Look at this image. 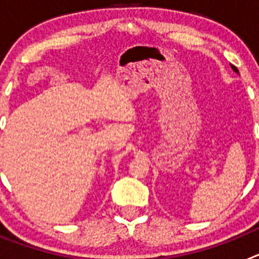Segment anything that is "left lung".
Returning <instances> with one entry per match:
<instances>
[{
	"instance_id": "8db88e82",
	"label": "left lung",
	"mask_w": 259,
	"mask_h": 259,
	"mask_svg": "<svg viewBox=\"0 0 259 259\" xmlns=\"http://www.w3.org/2000/svg\"><path fill=\"white\" fill-rule=\"evenodd\" d=\"M231 68H232V70L235 71V72H236V74H239V70H237V68L235 67V66H232V65H231Z\"/></svg>"
}]
</instances>
